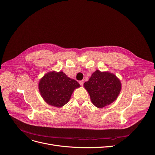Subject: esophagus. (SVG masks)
<instances>
[{
    "label": "esophagus",
    "mask_w": 155,
    "mask_h": 155,
    "mask_svg": "<svg viewBox=\"0 0 155 155\" xmlns=\"http://www.w3.org/2000/svg\"><path fill=\"white\" fill-rule=\"evenodd\" d=\"M79 84L81 86H83V84H84V81H79Z\"/></svg>",
    "instance_id": "1"
}]
</instances>
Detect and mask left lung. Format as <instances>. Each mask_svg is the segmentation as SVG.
I'll use <instances>...</instances> for the list:
<instances>
[{
    "label": "left lung",
    "mask_w": 155,
    "mask_h": 155,
    "mask_svg": "<svg viewBox=\"0 0 155 155\" xmlns=\"http://www.w3.org/2000/svg\"><path fill=\"white\" fill-rule=\"evenodd\" d=\"M84 87L88 92L92 103L97 108L113 103L118 97L122 89L121 82L114 74L96 70Z\"/></svg>",
    "instance_id": "8db88e82"
}]
</instances>
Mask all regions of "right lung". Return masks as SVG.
Returning a JSON list of instances; mask_svg holds the SVG:
<instances>
[{
	"mask_svg": "<svg viewBox=\"0 0 155 155\" xmlns=\"http://www.w3.org/2000/svg\"><path fill=\"white\" fill-rule=\"evenodd\" d=\"M80 86L76 80L68 77L63 71L47 73L38 83L39 92L45 102L58 108L66 104L74 91Z\"/></svg>",
	"mask_w": 155,
	"mask_h": 155,
	"instance_id": "add662e5",
	"label": "right lung"
}]
</instances>
